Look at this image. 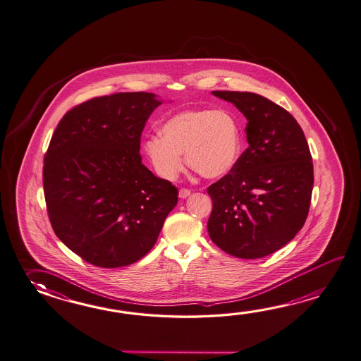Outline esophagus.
I'll list each match as a JSON object with an SVG mask.
<instances>
[{
	"mask_svg": "<svg viewBox=\"0 0 361 361\" xmlns=\"http://www.w3.org/2000/svg\"><path fill=\"white\" fill-rule=\"evenodd\" d=\"M190 195V190L189 189H180L178 190V197L181 199L188 198Z\"/></svg>",
	"mask_w": 361,
	"mask_h": 361,
	"instance_id": "34e87169",
	"label": "esophagus"
}]
</instances>
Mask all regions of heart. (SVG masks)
<instances>
[{"mask_svg": "<svg viewBox=\"0 0 361 361\" xmlns=\"http://www.w3.org/2000/svg\"><path fill=\"white\" fill-rule=\"evenodd\" d=\"M161 133L147 139L144 152L166 180H173L184 169V153L189 166L207 178L226 176L243 154L242 128L228 111H178L163 123Z\"/></svg>", "mask_w": 361, "mask_h": 361, "instance_id": "b5f03b06", "label": "heart"}]
</instances>
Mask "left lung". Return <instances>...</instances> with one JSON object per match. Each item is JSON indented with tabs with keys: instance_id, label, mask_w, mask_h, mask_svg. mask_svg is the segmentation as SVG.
<instances>
[{
	"instance_id": "left-lung-1",
	"label": "left lung",
	"mask_w": 361,
	"mask_h": 361,
	"mask_svg": "<svg viewBox=\"0 0 361 361\" xmlns=\"http://www.w3.org/2000/svg\"><path fill=\"white\" fill-rule=\"evenodd\" d=\"M248 123L250 147L235 169L207 192L214 202L211 240L239 258H261L289 243L309 214L314 166L305 133L286 109L264 96L212 91Z\"/></svg>"
}]
</instances>
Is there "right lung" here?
Returning <instances> with one entry per match:
<instances>
[{
    "instance_id": "add662e5",
    "label": "right lung",
    "mask_w": 361,
    "mask_h": 361,
    "mask_svg": "<svg viewBox=\"0 0 361 361\" xmlns=\"http://www.w3.org/2000/svg\"><path fill=\"white\" fill-rule=\"evenodd\" d=\"M162 100L152 92L91 99L68 111L44 155L56 236L92 265H131L154 247L177 189L141 162L140 137Z\"/></svg>"
}]
</instances>
